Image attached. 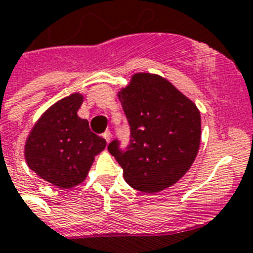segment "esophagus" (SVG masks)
I'll list each match as a JSON object with an SVG mask.
<instances>
[{"label": "esophagus", "instance_id": "1", "mask_svg": "<svg viewBox=\"0 0 253 253\" xmlns=\"http://www.w3.org/2000/svg\"><path fill=\"white\" fill-rule=\"evenodd\" d=\"M103 138H104L107 142H109V141H111V132H109V130H105V132L103 133Z\"/></svg>", "mask_w": 253, "mask_h": 253}]
</instances>
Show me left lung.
Instances as JSON below:
<instances>
[{
  "instance_id": "left-lung-1",
  "label": "left lung",
  "mask_w": 253,
  "mask_h": 253,
  "mask_svg": "<svg viewBox=\"0 0 253 253\" xmlns=\"http://www.w3.org/2000/svg\"><path fill=\"white\" fill-rule=\"evenodd\" d=\"M130 126L128 148L119 141L109 153L124 170V179L141 193H158L191 168L201 144V112L169 80L137 72L119 93Z\"/></svg>"
}]
</instances>
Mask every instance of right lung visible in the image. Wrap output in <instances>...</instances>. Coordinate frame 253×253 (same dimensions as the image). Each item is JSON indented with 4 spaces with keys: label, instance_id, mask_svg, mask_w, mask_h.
Listing matches in <instances>:
<instances>
[{
    "label": "right lung",
    "instance_id": "obj_1",
    "mask_svg": "<svg viewBox=\"0 0 253 253\" xmlns=\"http://www.w3.org/2000/svg\"><path fill=\"white\" fill-rule=\"evenodd\" d=\"M79 92L52 104L38 119L25 142L27 166L38 177L60 189H71L85 179L95 156L105 149L104 138L91 132L78 116Z\"/></svg>",
    "mask_w": 253,
    "mask_h": 253
}]
</instances>
